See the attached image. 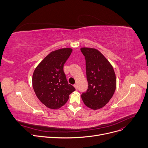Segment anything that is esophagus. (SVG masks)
<instances>
[{
  "instance_id": "esophagus-1",
  "label": "esophagus",
  "mask_w": 148,
  "mask_h": 148,
  "mask_svg": "<svg viewBox=\"0 0 148 148\" xmlns=\"http://www.w3.org/2000/svg\"><path fill=\"white\" fill-rule=\"evenodd\" d=\"M74 87L75 88L76 90H77V84H75L74 85Z\"/></svg>"
}]
</instances>
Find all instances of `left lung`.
Returning a JSON list of instances; mask_svg holds the SVG:
<instances>
[{
  "mask_svg": "<svg viewBox=\"0 0 148 148\" xmlns=\"http://www.w3.org/2000/svg\"><path fill=\"white\" fill-rule=\"evenodd\" d=\"M85 57L88 88L82 94L87 107L98 110L111 99L116 88V77L112 66L97 49L82 47Z\"/></svg>",
  "mask_w": 148,
  "mask_h": 148,
  "instance_id": "8db88e82",
  "label": "left lung"
}]
</instances>
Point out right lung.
Masks as SVG:
<instances>
[{"label":"right lung","mask_w":148,"mask_h":148,"mask_svg":"<svg viewBox=\"0 0 148 148\" xmlns=\"http://www.w3.org/2000/svg\"><path fill=\"white\" fill-rule=\"evenodd\" d=\"M72 51L71 48H64L51 52L34 71L32 83L34 92L40 101L51 109L64 105L70 94L75 90L68 84L63 69Z\"/></svg>","instance_id":"1"}]
</instances>
